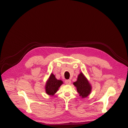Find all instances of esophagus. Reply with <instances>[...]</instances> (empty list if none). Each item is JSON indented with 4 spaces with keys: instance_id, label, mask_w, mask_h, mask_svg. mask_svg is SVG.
<instances>
[{
    "instance_id": "esophagus-1",
    "label": "esophagus",
    "mask_w": 128,
    "mask_h": 128,
    "mask_svg": "<svg viewBox=\"0 0 128 128\" xmlns=\"http://www.w3.org/2000/svg\"><path fill=\"white\" fill-rule=\"evenodd\" d=\"M71 81L70 80H65V84L68 85H70V84Z\"/></svg>"
}]
</instances>
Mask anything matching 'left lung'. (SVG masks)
Listing matches in <instances>:
<instances>
[{"label":"left lung","instance_id":"left-lung-1","mask_svg":"<svg viewBox=\"0 0 128 128\" xmlns=\"http://www.w3.org/2000/svg\"><path fill=\"white\" fill-rule=\"evenodd\" d=\"M73 84L76 87L80 96L82 98L87 97L91 92V85L82 72L78 75L77 81L73 82Z\"/></svg>","mask_w":128,"mask_h":128}]
</instances>
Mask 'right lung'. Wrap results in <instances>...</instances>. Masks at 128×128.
<instances>
[{"mask_svg":"<svg viewBox=\"0 0 128 128\" xmlns=\"http://www.w3.org/2000/svg\"><path fill=\"white\" fill-rule=\"evenodd\" d=\"M62 84L61 80L56 79L55 75L51 73L45 86L46 93L49 96H54Z\"/></svg>","mask_w":128,"mask_h":128,"instance_id":"1","label":"right lung"}]
</instances>
